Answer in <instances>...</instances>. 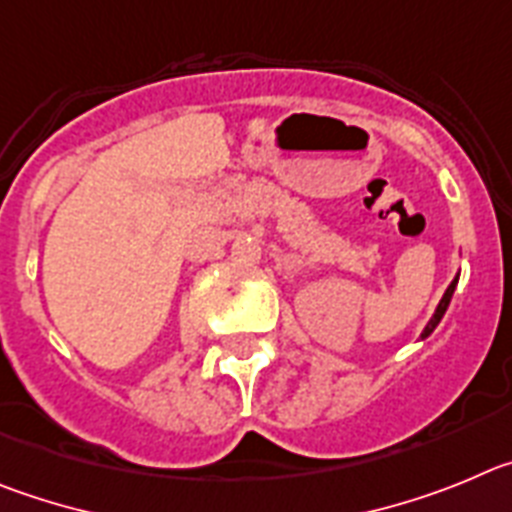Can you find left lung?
<instances>
[{
    "label": "left lung",
    "instance_id": "obj_1",
    "mask_svg": "<svg viewBox=\"0 0 512 512\" xmlns=\"http://www.w3.org/2000/svg\"><path fill=\"white\" fill-rule=\"evenodd\" d=\"M454 288H457V278L451 280V285H449V288H446L444 298H441V301H439V308H436V313H434V316H431V321H428V326H426V329H423L421 336H428V334H431V331L436 329V324H439L441 316H444V313H446V306H449L451 293H454Z\"/></svg>",
    "mask_w": 512,
    "mask_h": 512
}]
</instances>
